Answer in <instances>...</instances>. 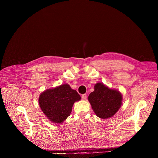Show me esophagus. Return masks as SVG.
Masks as SVG:
<instances>
[{"instance_id": "esophagus-1", "label": "esophagus", "mask_w": 158, "mask_h": 158, "mask_svg": "<svg viewBox=\"0 0 158 158\" xmlns=\"http://www.w3.org/2000/svg\"><path fill=\"white\" fill-rule=\"evenodd\" d=\"M81 98H82V99L83 100H85V99H87V95H86L85 94H82V95L81 96Z\"/></svg>"}]
</instances>
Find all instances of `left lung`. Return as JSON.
I'll return each instance as SVG.
<instances>
[{"label":"left lung","mask_w":158,"mask_h":158,"mask_svg":"<svg viewBox=\"0 0 158 158\" xmlns=\"http://www.w3.org/2000/svg\"><path fill=\"white\" fill-rule=\"evenodd\" d=\"M88 100L98 117L107 119L118 111L123 97L118 90L110 89L104 84L98 82L94 85V91L89 95Z\"/></svg>","instance_id":"1"}]
</instances>
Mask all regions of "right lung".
<instances>
[{"instance_id": "right-lung-1", "label": "right lung", "mask_w": 158, "mask_h": 158, "mask_svg": "<svg viewBox=\"0 0 158 158\" xmlns=\"http://www.w3.org/2000/svg\"><path fill=\"white\" fill-rule=\"evenodd\" d=\"M81 99L80 95L69 85L62 84L42 93L39 104L48 119L58 124L70 116L74 103Z\"/></svg>"}]
</instances>
